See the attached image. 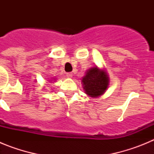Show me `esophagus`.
<instances>
[{"label":"esophagus","instance_id":"1","mask_svg":"<svg viewBox=\"0 0 154 154\" xmlns=\"http://www.w3.org/2000/svg\"><path fill=\"white\" fill-rule=\"evenodd\" d=\"M72 72H68L67 74H66V76H67L68 78H72Z\"/></svg>","mask_w":154,"mask_h":154}]
</instances>
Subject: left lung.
Masks as SVG:
<instances>
[{
	"label": "left lung",
	"mask_w": 154,
	"mask_h": 154,
	"mask_svg": "<svg viewBox=\"0 0 154 154\" xmlns=\"http://www.w3.org/2000/svg\"><path fill=\"white\" fill-rule=\"evenodd\" d=\"M82 83L85 93L91 97H98L106 90L109 85V78L106 72L99 70L97 67L89 69L82 78Z\"/></svg>",
	"instance_id": "8db88e82"
}]
</instances>
